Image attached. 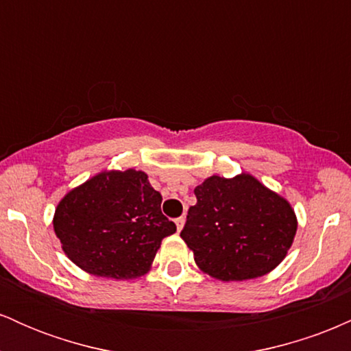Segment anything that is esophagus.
<instances>
[{
    "instance_id": "esophagus-1",
    "label": "esophagus",
    "mask_w": 351,
    "mask_h": 351,
    "mask_svg": "<svg viewBox=\"0 0 351 351\" xmlns=\"http://www.w3.org/2000/svg\"><path fill=\"white\" fill-rule=\"evenodd\" d=\"M175 224H176V229H178V232L181 231V229H183V226H184V217L181 216V217H176L175 219Z\"/></svg>"
}]
</instances>
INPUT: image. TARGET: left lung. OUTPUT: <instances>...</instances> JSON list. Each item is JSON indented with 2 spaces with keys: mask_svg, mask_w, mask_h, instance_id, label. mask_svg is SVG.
I'll list each match as a JSON object with an SVG mask.
<instances>
[{
  "mask_svg": "<svg viewBox=\"0 0 351 351\" xmlns=\"http://www.w3.org/2000/svg\"><path fill=\"white\" fill-rule=\"evenodd\" d=\"M181 237L201 271L219 280H247L282 263L297 231L291 204L251 175L209 176L195 188Z\"/></svg>",
  "mask_w": 351,
  "mask_h": 351,
  "instance_id": "obj_1",
  "label": "left lung"
}]
</instances>
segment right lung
I'll return each instance as SVG.
<instances>
[{
  "mask_svg": "<svg viewBox=\"0 0 351 351\" xmlns=\"http://www.w3.org/2000/svg\"><path fill=\"white\" fill-rule=\"evenodd\" d=\"M62 251L82 271L134 279L148 272L163 237L176 226L143 171H102L72 189L56 208Z\"/></svg>",
  "mask_w": 351,
  "mask_h": 351,
  "instance_id": "add662e5",
  "label": "right lung"
}]
</instances>
